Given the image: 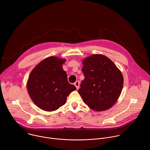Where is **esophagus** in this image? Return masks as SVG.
<instances>
[{
    "label": "esophagus",
    "mask_w": 150,
    "mask_h": 150,
    "mask_svg": "<svg viewBox=\"0 0 150 150\" xmlns=\"http://www.w3.org/2000/svg\"><path fill=\"white\" fill-rule=\"evenodd\" d=\"M74 86H76V88L77 89H79V87H80V81L79 80L76 81L75 83H74Z\"/></svg>",
    "instance_id": "obj_1"
}]
</instances>
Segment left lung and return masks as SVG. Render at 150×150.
<instances>
[{"instance_id": "8db88e82", "label": "left lung", "mask_w": 150, "mask_h": 150, "mask_svg": "<svg viewBox=\"0 0 150 150\" xmlns=\"http://www.w3.org/2000/svg\"><path fill=\"white\" fill-rule=\"evenodd\" d=\"M84 79L79 93L84 103L93 110L104 111L118 100L123 86L121 71L108 57L94 54L83 61Z\"/></svg>"}]
</instances>
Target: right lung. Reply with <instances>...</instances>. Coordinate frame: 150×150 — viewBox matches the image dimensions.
<instances>
[{
    "instance_id": "obj_1",
    "label": "right lung",
    "mask_w": 150,
    "mask_h": 150,
    "mask_svg": "<svg viewBox=\"0 0 150 150\" xmlns=\"http://www.w3.org/2000/svg\"><path fill=\"white\" fill-rule=\"evenodd\" d=\"M65 61L49 57L30 74L27 84L29 94L34 103L43 110H56L66 103L69 94L76 90L68 82L66 72L62 68Z\"/></svg>"
}]
</instances>
